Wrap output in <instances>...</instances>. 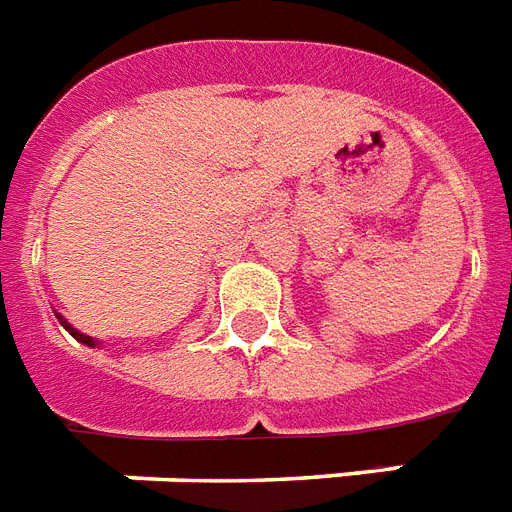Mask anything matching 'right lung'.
Listing matches in <instances>:
<instances>
[{"label":"right lung","mask_w":512,"mask_h":512,"mask_svg":"<svg viewBox=\"0 0 512 512\" xmlns=\"http://www.w3.org/2000/svg\"><path fill=\"white\" fill-rule=\"evenodd\" d=\"M57 320H60V325H63V327H65V330H71V335H73V338H76V341H81V343H87V346H94V343H97V341H94V338H89V335L79 333V330H73V327H71V325H68V322H65V320H63V317H60V314H57Z\"/></svg>","instance_id":"1"}]
</instances>
